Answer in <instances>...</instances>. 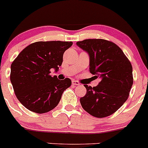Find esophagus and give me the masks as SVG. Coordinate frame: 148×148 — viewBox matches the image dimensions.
Returning a JSON list of instances; mask_svg holds the SVG:
<instances>
[{
	"label": "esophagus",
	"mask_w": 148,
	"mask_h": 148,
	"mask_svg": "<svg viewBox=\"0 0 148 148\" xmlns=\"http://www.w3.org/2000/svg\"><path fill=\"white\" fill-rule=\"evenodd\" d=\"M72 84L74 85V86H78V85H79L80 84H79V82L74 80V81H72Z\"/></svg>",
	"instance_id": "34e87169"
}]
</instances>
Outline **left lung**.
<instances>
[{
  "label": "left lung",
  "instance_id": "obj_1",
  "mask_svg": "<svg viewBox=\"0 0 148 148\" xmlns=\"http://www.w3.org/2000/svg\"><path fill=\"white\" fill-rule=\"evenodd\" d=\"M77 45L89 56V71L101 82L80 98L84 110L98 118L115 112L127 99L133 84L132 66L122 49L104 39H85Z\"/></svg>",
  "mask_w": 148,
  "mask_h": 148
}]
</instances>
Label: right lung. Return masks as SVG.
Masks as SVG:
<instances>
[{"instance_id": "1", "label": "right lung", "mask_w": 148, "mask_h": 148, "mask_svg": "<svg viewBox=\"0 0 148 148\" xmlns=\"http://www.w3.org/2000/svg\"><path fill=\"white\" fill-rule=\"evenodd\" d=\"M71 41H37L18 55L10 66V82L16 97L26 108L36 113H46L56 107L64 91L71 84L70 79L59 80L50 75L58 71L64 51Z\"/></svg>"}]
</instances>
